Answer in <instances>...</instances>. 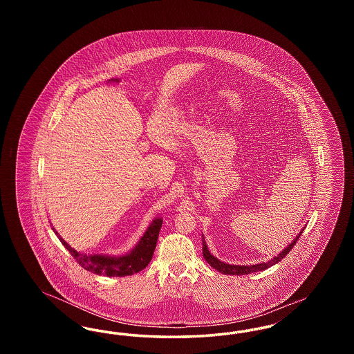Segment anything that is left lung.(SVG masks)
Segmentation results:
<instances>
[{
    "instance_id": "left-lung-1",
    "label": "left lung",
    "mask_w": 354,
    "mask_h": 354,
    "mask_svg": "<svg viewBox=\"0 0 354 354\" xmlns=\"http://www.w3.org/2000/svg\"><path fill=\"white\" fill-rule=\"evenodd\" d=\"M305 228V227H304ZM303 230L299 232V235L296 236L292 243L286 247L281 252L279 253L277 256L272 257L268 261H263V263H259V264H253V266H234V264H227L224 261L219 260L218 257H215L212 253L208 251V247H207V243L204 241V237H203V257L205 259V261L216 270H219L220 273H224V274H250L252 272H259V270H267L272 266L277 264L279 261H281V259H284L288 253L290 252V250L293 248V245L296 244L297 239L303 234Z\"/></svg>"
}]
</instances>
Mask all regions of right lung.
<instances>
[{"label":"right lung","instance_id":"obj_1","mask_svg":"<svg viewBox=\"0 0 354 354\" xmlns=\"http://www.w3.org/2000/svg\"><path fill=\"white\" fill-rule=\"evenodd\" d=\"M163 220L162 218H155L147 227L146 232L139 239L134 248L130 252L120 256L114 254H102V253L78 252L71 245L59 236V234L53 228L55 235L61 240V243L65 245V248L71 256L77 260V263L91 273L100 274V276H107V277H123L138 273L139 270H145L149 263L151 261L152 254L156 247L158 236L162 227Z\"/></svg>","mask_w":354,"mask_h":354}]
</instances>
